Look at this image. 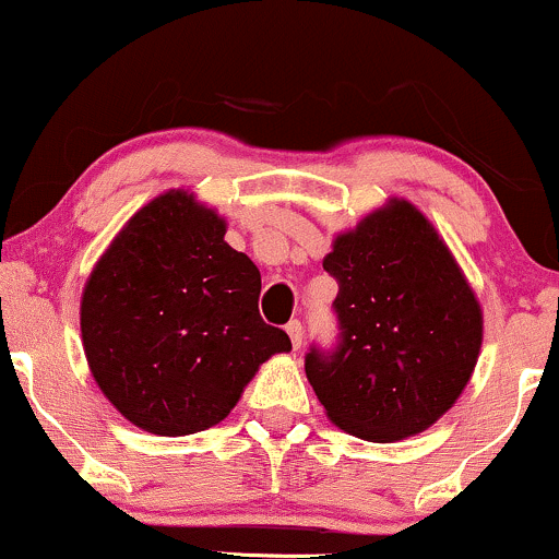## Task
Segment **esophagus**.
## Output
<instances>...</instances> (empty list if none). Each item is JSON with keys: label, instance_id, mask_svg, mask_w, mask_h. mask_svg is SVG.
<instances>
[{"label": "esophagus", "instance_id": "34e87169", "mask_svg": "<svg viewBox=\"0 0 559 559\" xmlns=\"http://www.w3.org/2000/svg\"><path fill=\"white\" fill-rule=\"evenodd\" d=\"M286 333H288V338H292L294 349H299V346H301V336H305V329H301L299 320H292V323L286 325Z\"/></svg>", "mask_w": 559, "mask_h": 559}]
</instances>
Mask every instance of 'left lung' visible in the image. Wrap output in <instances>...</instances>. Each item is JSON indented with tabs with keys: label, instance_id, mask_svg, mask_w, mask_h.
<instances>
[{
	"label": "left lung",
	"instance_id": "1",
	"mask_svg": "<svg viewBox=\"0 0 559 559\" xmlns=\"http://www.w3.org/2000/svg\"><path fill=\"white\" fill-rule=\"evenodd\" d=\"M323 267L338 284V344L312 346L307 381L329 418L365 441L431 428L471 381L484 316L457 260L426 215L389 199L338 234Z\"/></svg>",
	"mask_w": 559,
	"mask_h": 559
}]
</instances>
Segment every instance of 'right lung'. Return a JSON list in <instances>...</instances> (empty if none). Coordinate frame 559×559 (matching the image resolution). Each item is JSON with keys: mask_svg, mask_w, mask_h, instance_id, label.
<instances>
[{"mask_svg": "<svg viewBox=\"0 0 559 559\" xmlns=\"http://www.w3.org/2000/svg\"><path fill=\"white\" fill-rule=\"evenodd\" d=\"M226 221L183 189L139 210L83 286L81 338L96 386L133 426L189 436L221 423L258 368L292 349L260 318V271Z\"/></svg>", "mask_w": 559, "mask_h": 559, "instance_id": "obj_1", "label": "right lung"}]
</instances>
